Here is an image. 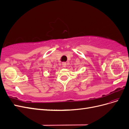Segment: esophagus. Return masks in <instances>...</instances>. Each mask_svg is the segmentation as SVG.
<instances>
[{
  "instance_id": "1",
  "label": "esophagus",
  "mask_w": 129,
  "mask_h": 129,
  "mask_svg": "<svg viewBox=\"0 0 129 129\" xmlns=\"http://www.w3.org/2000/svg\"><path fill=\"white\" fill-rule=\"evenodd\" d=\"M62 66H63L64 68H65L66 67V66H67V63H66V62H62Z\"/></svg>"
}]
</instances>
